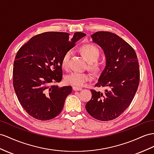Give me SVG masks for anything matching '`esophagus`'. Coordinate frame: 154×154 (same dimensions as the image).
I'll return each mask as SVG.
<instances>
[{"mask_svg":"<svg viewBox=\"0 0 154 154\" xmlns=\"http://www.w3.org/2000/svg\"><path fill=\"white\" fill-rule=\"evenodd\" d=\"M73 90L74 91H79V90H82V88L79 87H76V86H73Z\"/></svg>","mask_w":154,"mask_h":154,"instance_id":"1","label":"esophagus"}]
</instances>
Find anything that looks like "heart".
I'll return each instance as SVG.
<instances>
[{"instance_id":"b5f03b06","label":"heart","mask_w":154,"mask_h":154,"mask_svg":"<svg viewBox=\"0 0 154 154\" xmlns=\"http://www.w3.org/2000/svg\"><path fill=\"white\" fill-rule=\"evenodd\" d=\"M81 54L88 62L96 61L100 56V51L97 47L92 44H86L82 46L80 49ZM71 55V51L66 52L63 56L61 60L62 68L68 69L69 68V62ZM90 68L94 72H99L101 69V65L98 63L90 64ZM92 79V76L90 73H82L73 72L68 75L65 77V82L67 84L76 87H81L85 86L88 82Z\"/></svg>"}]
</instances>
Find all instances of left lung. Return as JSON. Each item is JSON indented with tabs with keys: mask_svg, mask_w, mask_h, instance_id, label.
I'll return each mask as SVG.
<instances>
[{
	"mask_svg": "<svg viewBox=\"0 0 154 154\" xmlns=\"http://www.w3.org/2000/svg\"><path fill=\"white\" fill-rule=\"evenodd\" d=\"M91 38L106 58L105 68L95 86L107 89L103 92L91 90L86 110L96 120H112L124 112L135 95L140 79L139 62L133 47L118 35L100 31Z\"/></svg>",
	"mask_w": 154,
	"mask_h": 154,
	"instance_id": "left-lung-1",
	"label": "left lung"
}]
</instances>
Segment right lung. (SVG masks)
Listing matches in <instances>:
<instances>
[{
	"instance_id": "add662e5",
	"label": "right lung",
	"mask_w": 154,
	"mask_h": 154,
	"mask_svg": "<svg viewBox=\"0 0 154 154\" xmlns=\"http://www.w3.org/2000/svg\"><path fill=\"white\" fill-rule=\"evenodd\" d=\"M82 32H47L36 35L23 45L15 56L13 85L19 103L30 116L49 120L60 113L70 86L55 83L62 79L64 54L85 36Z\"/></svg>"
}]
</instances>
